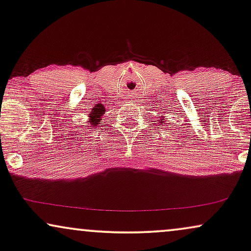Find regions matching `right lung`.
Here are the masks:
<instances>
[{"label":"right lung","mask_w":251,"mask_h":251,"mask_svg":"<svg viewBox=\"0 0 251 251\" xmlns=\"http://www.w3.org/2000/svg\"><path fill=\"white\" fill-rule=\"evenodd\" d=\"M103 113L102 109H97V107H95V109H93V111H91V113L89 115V117H90V120H89V123H91L93 125H96V124H100L98 123V118H100V115Z\"/></svg>","instance_id":"1"}]
</instances>
